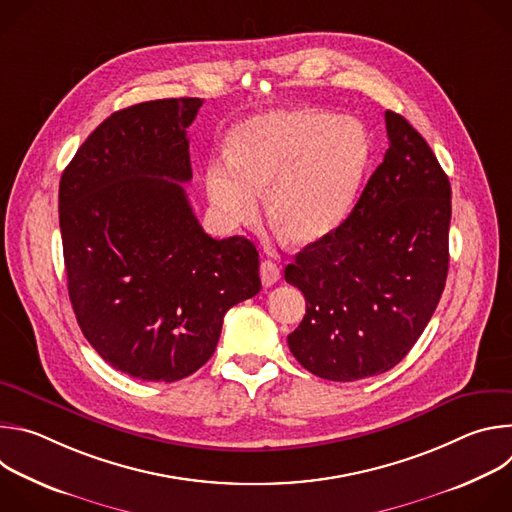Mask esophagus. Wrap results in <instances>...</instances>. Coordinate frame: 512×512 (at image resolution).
Here are the masks:
<instances>
[{
  "label": "esophagus",
  "mask_w": 512,
  "mask_h": 512,
  "mask_svg": "<svg viewBox=\"0 0 512 512\" xmlns=\"http://www.w3.org/2000/svg\"><path fill=\"white\" fill-rule=\"evenodd\" d=\"M259 273H261V283H263L265 287H271V285L277 283L279 277H281V271H279L277 263H273V261H269V259L261 261Z\"/></svg>",
  "instance_id": "34e87169"
}]
</instances>
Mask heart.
<instances>
[{
    "mask_svg": "<svg viewBox=\"0 0 512 512\" xmlns=\"http://www.w3.org/2000/svg\"><path fill=\"white\" fill-rule=\"evenodd\" d=\"M371 160V139L352 117L273 109L237 123L227 160L204 168L206 196L229 229L253 225L265 192L269 223L291 245L326 239L348 216Z\"/></svg>",
    "mask_w": 512,
    "mask_h": 512,
    "instance_id": "1",
    "label": "heart"
}]
</instances>
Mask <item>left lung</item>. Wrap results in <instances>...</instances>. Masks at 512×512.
Segmentation results:
<instances>
[{
  "label": "left lung",
  "instance_id": "1",
  "mask_svg": "<svg viewBox=\"0 0 512 512\" xmlns=\"http://www.w3.org/2000/svg\"><path fill=\"white\" fill-rule=\"evenodd\" d=\"M389 150L346 221L285 267L306 316L287 336L306 371L350 383L393 369L431 320L448 277L452 188L427 141L385 113Z\"/></svg>",
  "mask_w": 512,
  "mask_h": 512
}]
</instances>
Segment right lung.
<instances>
[{
	"mask_svg": "<svg viewBox=\"0 0 512 512\" xmlns=\"http://www.w3.org/2000/svg\"><path fill=\"white\" fill-rule=\"evenodd\" d=\"M202 99H158L107 117L58 188L77 322L113 369L174 383L212 356L225 314L259 294V253L212 239L194 216L186 129Z\"/></svg>",
	"mask_w": 512,
	"mask_h": 512,
	"instance_id": "1",
	"label": "right lung"
}]
</instances>
